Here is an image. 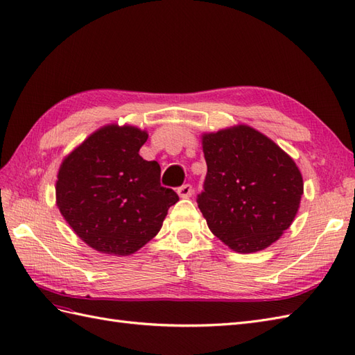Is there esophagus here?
Returning a JSON list of instances; mask_svg holds the SVG:
<instances>
[{
  "label": "esophagus",
  "mask_w": 355,
  "mask_h": 355,
  "mask_svg": "<svg viewBox=\"0 0 355 355\" xmlns=\"http://www.w3.org/2000/svg\"><path fill=\"white\" fill-rule=\"evenodd\" d=\"M192 192H193V187L190 184H183L177 189V193L180 195V198H189L192 195Z\"/></svg>",
  "instance_id": "obj_1"
}]
</instances>
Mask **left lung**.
Masks as SVG:
<instances>
[{
	"mask_svg": "<svg viewBox=\"0 0 355 355\" xmlns=\"http://www.w3.org/2000/svg\"><path fill=\"white\" fill-rule=\"evenodd\" d=\"M207 175L196 202L208 228L240 253L268 248L289 228L303 195L294 160L249 125L202 136Z\"/></svg>",
	"mask_w": 355,
	"mask_h": 355,
	"instance_id": "1",
	"label": "left lung"
}]
</instances>
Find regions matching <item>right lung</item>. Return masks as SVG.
Wrapping results in <instances>:
<instances>
[{"instance_id":"right-lung-1","label":"right lung","mask_w":355,"mask_h":355,"mask_svg":"<svg viewBox=\"0 0 355 355\" xmlns=\"http://www.w3.org/2000/svg\"><path fill=\"white\" fill-rule=\"evenodd\" d=\"M148 135L136 127L106 125L62 162L57 205L80 240L109 255H130L160 228L172 189L160 184V165L144 160L139 148Z\"/></svg>"}]
</instances>
